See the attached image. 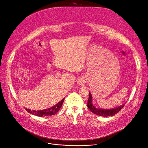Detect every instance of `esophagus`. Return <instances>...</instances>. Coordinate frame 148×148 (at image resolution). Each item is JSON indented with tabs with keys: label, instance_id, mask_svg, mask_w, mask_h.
I'll use <instances>...</instances> for the list:
<instances>
[{
	"label": "esophagus",
	"instance_id": "esophagus-1",
	"mask_svg": "<svg viewBox=\"0 0 148 148\" xmlns=\"http://www.w3.org/2000/svg\"><path fill=\"white\" fill-rule=\"evenodd\" d=\"M78 82V84H82L83 81H82V79H79L78 81V82Z\"/></svg>",
	"mask_w": 148,
	"mask_h": 148
}]
</instances>
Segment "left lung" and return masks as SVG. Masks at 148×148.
<instances>
[{
	"label": "left lung",
	"instance_id": "left-lung-1",
	"mask_svg": "<svg viewBox=\"0 0 148 148\" xmlns=\"http://www.w3.org/2000/svg\"><path fill=\"white\" fill-rule=\"evenodd\" d=\"M92 96L91 93L89 92V96L88 100V103L87 106L88 109L94 114L101 116L103 117H109V116H113L115 114H116L117 113H119L124 106V104L123 105L119 106L117 108L112 109H103L100 108H96L92 103Z\"/></svg>",
	"mask_w": 148,
	"mask_h": 148
}]
</instances>
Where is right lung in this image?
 Returning <instances> with one entry per match:
<instances>
[{
    "instance_id": "right-lung-1",
    "label": "right lung",
    "mask_w": 148,
    "mask_h": 148,
    "mask_svg": "<svg viewBox=\"0 0 148 148\" xmlns=\"http://www.w3.org/2000/svg\"><path fill=\"white\" fill-rule=\"evenodd\" d=\"M64 102V99H63L60 102H59L58 104H56V105L53 106V107L49 108L47 109H45V110H31L29 109H25V110L29 113L37 116H39V117H45V116H52L54 115L55 114H56L59 110L60 109L62 104Z\"/></svg>"
}]
</instances>
